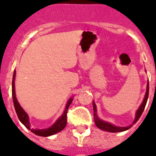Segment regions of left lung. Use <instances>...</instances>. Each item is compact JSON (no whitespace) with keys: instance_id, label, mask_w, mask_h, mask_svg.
Listing matches in <instances>:
<instances>
[{"instance_id":"obj_1","label":"left lung","mask_w":156,"mask_h":156,"mask_svg":"<svg viewBox=\"0 0 156 156\" xmlns=\"http://www.w3.org/2000/svg\"><path fill=\"white\" fill-rule=\"evenodd\" d=\"M148 96H149V81L147 83V87H146V93H145V95H144V98L143 99V102L140 105V106L139 107L138 110L136 111V114H135V118H134V120L133 122V124L129 125V126H126V127H119V126H116V125H114L112 124L111 123H108V122H106L105 120H102L99 118L98 117V115H97V107H96V105H95L94 102H93V108H94V122L96 126L100 129L102 130L108 131V132H112V133H117V132H123V131H125L130 129L133 124H134L140 118L142 113L144 111V107L146 105V103H147Z\"/></svg>"}]
</instances>
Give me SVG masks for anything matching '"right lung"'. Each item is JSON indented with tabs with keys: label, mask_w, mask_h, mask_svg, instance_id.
Wrapping results in <instances>:
<instances>
[{
	"label": "right lung",
	"mask_w": 156,
	"mask_h": 156,
	"mask_svg": "<svg viewBox=\"0 0 156 156\" xmlns=\"http://www.w3.org/2000/svg\"><path fill=\"white\" fill-rule=\"evenodd\" d=\"M15 77H16V71H14L13 73V78H12V98H13V104H14V107H15L16 115L18 117L19 120L22 122V124L25 125L27 129H28L29 130H31L32 133H34L37 135L39 136H43V137H47V136H50L52 134H55L62 131L66 126L67 124V113H68V109L69 106L71 105L72 101H73V98H70L68 100V103L66 105L65 109L62 115L58 118V119L54 124L51 125V127L47 128V129H31V124L29 121V116L24 111V109L22 108V106L16 99L15 93Z\"/></svg>",
	"instance_id": "1"
}]
</instances>
